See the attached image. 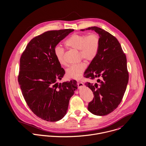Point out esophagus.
<instances>
[{"label": "esophagus", "instance_id": "obj_1", "mask_svg": "<svg viewBox=\"0 0 146 146\" xmlns=\"http://www.w3.org/2000/svg\"><path fill=\"white\" fill-rule=\"evenodd\" d=\"M78 87H79V88H83L84 86V84L83 83H82V82H78Z\"/></svg>", "mask_w": 146, "mask_h": 146}]
</instances>
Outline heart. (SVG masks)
<instances>
[{
  "mask_svg": "<svg viewBox=\"0 0 146 146\" xmlns=\"http://www.w3.org/2000/svg\"><path fill=\"white\" fill-rule=\"evenodd\" d=\"M65 45L69 48L79 50L80 56L87 61L93 60L99 50L100 38L95 34L89 35L74 34L64 42ZM64 49L60 46H56L54 49V56L61 64H64ZM86 66L84 63L69 66L66 71V75L69 78L79 79L83 73Z\"/></svg>",
  "mask_w": 146,
  "mask_h": 146,
  "instance_id": "1",
  "label": "heart"
}]
</instances>
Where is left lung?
Here are the masks:
<instances>
[{
    "mask_svg": "<svg viewBox=\"0 0 146 146\" xmlns=\"http://www.w3.org/2000/svg\"><path fill=\"white\" fill-rule=\"evenodd\" d=\"M92 30L100 37V48L84 72V77L94 79L85 84L94 94L88 109L93 114L105 116L114 111L123 98L129 80L125 54L117 39L104 30L93 26L80 30Z\"/></svg>",
    "mask_w": 146,
    "mask_h": 146,
    "instance_id": "1",
    "label": "left lung"
}]
</instances>
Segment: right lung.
Returning <instances> with one entry per match:
<instances>
[{"label":"right lung","instance_id":"1","mask_svg":"<svg viewBox=\"0 0 146 146\" xmlns=\"http://www.w3.org/2000/svg\"><path fill=\"white\" fill-rule=\"evenodd\" d=\"M73 29L52 30L31 39L20 58L19 83L30 110L42 120L54 122L66 115L70 100L78 89L75 80L59 83L65 71L54 49Z\"/></svg>","mask_w":146,"mask_h":146}]
</instances>
